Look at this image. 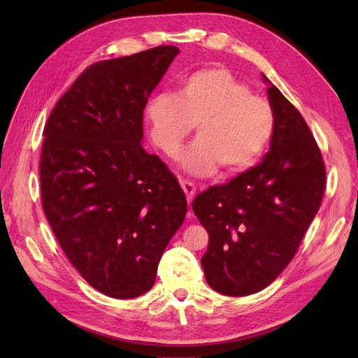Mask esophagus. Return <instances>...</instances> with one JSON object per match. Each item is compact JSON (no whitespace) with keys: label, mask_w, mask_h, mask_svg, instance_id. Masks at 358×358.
I'll return each mask as SVG.
<instances>
[{"label":"esophagus","mask_w":358,"mask_h":358,"mask_svg":"<svg viewBox=\"0 0 358 358\" xmlns=\"http://www.w3.org/2000/svg\"><path fill=\"white\" fill-rule=\"evenodd\" d=\"M180 184H181V189H182V192L185 193V196H187V201L189 203H192L193 201V197H194V194H196V185H194V182L193 181H190V180H180Z\"/></svg>","instance_id":"34e87169"}]
</instances>
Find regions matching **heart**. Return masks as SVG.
Here are the masks:
<instances>
[{"mask_svg": "<svg viewBox=\"0 0 358 358\" xmlns=\"http://www.w3.org/2000/svg\"><path fill=\"white\" fill-rule=\"evenodd\" d=\"M145 117L152 143L166 155L177 152L197 123L199 139L180 162L199 176L219 166L227 174L247 171L266 152L275 122L270 101L220 66L185 75L176 94H155Z\"/></svg>", "mask_w": 358, "mask_h": 358, "instance_id": "1", "label": "heart"}]
</instances>
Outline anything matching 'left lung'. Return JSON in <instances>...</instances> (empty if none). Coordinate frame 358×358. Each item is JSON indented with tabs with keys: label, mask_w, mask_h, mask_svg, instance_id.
<instances>
[{
	"label": "left lung",
	"mask_w": 358,
	"mask_h": 358,
	"mask_svg": "<svg viewBox=\"0 0 358 358\" xmlns=\"http://www.w3.org/2000/svg\"><path fill=\"white\" fill-rule=\"evenodd\" d=\"M267 91L275 119L270 152L192 204L209 234L206 281L227 296L273 283L296 255L325 192V164L308 123L275 85Z\"/></svg>",
	"instance_id": "obj_1"
}]
</instances>
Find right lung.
<instances>
[{
    "instance_id": "obj_1",
    "label": "right lung",
    "mask_w": 358,
    "mask_h": 358,
    "mask_svg": "<svg viewBox=\"0 0 358 358\" xmlns=\"http://www.w3.org/2000/svg\"><path fill=\"white\" fill-rule=\"evenodd\" d=\"M177 53L161 45L90 65L43 129L46 219L87 283L115 299L152 289L164 250L185 217L176 176L141 143L149 94Z\"/></svg>"
}]
</instances>
